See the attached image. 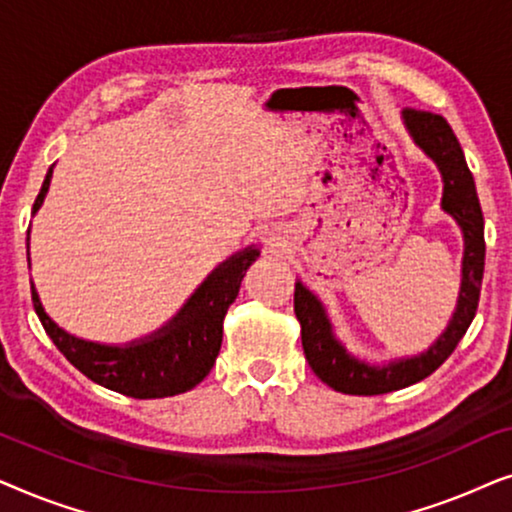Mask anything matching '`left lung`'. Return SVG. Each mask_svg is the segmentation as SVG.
I'll use <instances>...</instances> for the list:
<instances>
[{"instance_id":"obj_1","label":"left lung","mask_w":512,"mask_h":512,"mask_svg":"<svg viewBox=\"0 0 512 512\" xmlns=\"http://www.w3.org/2000/svg\"><path fill=\"white\" fill-rule=\"evenodd\" d=\"M403 123L412 142L438 165L440 177H443L440 207L457 221L461 235H464L457 310H454L445 333L424 354L391 361L387 366H370L347 352L345 345L333 335L324 303L303 282H296L293 312L300 321L305 359L314 375L340 394H389V391L410 387V384L429 377L457 349L459 340L471 326L475 310H478L482 272H485V219H482L475 181L466 165L464 151H461L450 123L433 111L405 109Z\"/></svg>"}]
</instances>
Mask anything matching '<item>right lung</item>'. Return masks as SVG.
<instances>
[{
	"label": "right lung",
	"instance_id": "1",
	"mask_svg": "<svg viewBox=\"0 0 512 512\" xmlns=\"http://www.w3.org/2000/svg\"><path fill=\"white\" fill-rule=\"evenodd\" d=\"M51 177L53 167L48 170L44 186L34 200V212L46 198ZM27 249H30V237H27ZM27 256H30V251H27ZM258 256H261V251L256 247L230 256L188 298V303L177 312V317H172L149 338L123 347L88 342L62 331L44 312L34 284L32 303L53 345L88 380L132 398L177 396L200 384L212 370L223 340V319H226L228 307L235 303L237 293H240V284L249 265Z\"/></svg>",
	"mask_w": 512,
	"mask_h": 512
}]
</instances>
